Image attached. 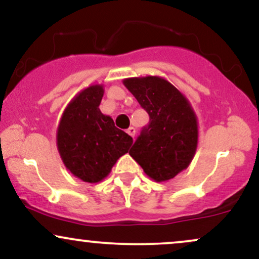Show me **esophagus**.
<instances>
[{
  "label": "esophagus",
  "instance_id": "obj_1",
  "mask_svg": "<svg viewBox=\"0 0 259 259\" xmlns=\"http://www.w3.org/2000/svg\"><path fill=\"white\" fill-rule=\"evenodd\" d=\"M126 133L129 134V135L132 136V138H134V136H135V134H136V129H135V127H134V126H130L129 129L126 130Z\"/></svg>",
  "mask_w": 259,
  "mask_h": 259
}]
</instances>
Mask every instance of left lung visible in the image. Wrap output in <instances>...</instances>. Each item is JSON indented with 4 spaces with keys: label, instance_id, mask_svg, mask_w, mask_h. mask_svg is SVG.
I'll return each mask as SVG.
<instances>
[{
    "label": "left lung",
    "instance_id": "8db88e82",
    "mask_svg": "<svg viewBox=\"0 0 259 259\" xmlns=\"http://www.w3.org/2000/svg\"><path fill=\"white\" fill-rule=\"evenodd\" d=\"M123 84L150 115L129 154L148 178L163 183L189 167L198 145V120L179 89L158 75L135 76Z\"/></svg>",
    "mask_w": 259,
    "mask_h": 259
}]
</instances>
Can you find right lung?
<instances>
[{
  "label": "right lung",
  "instance_id": "add662e5",
  "mask_svg": "<svg viewBox=\"0 0 259 259\" xmlns=\"http://www.w3.org/2000/svg\"><path fill=\"white\" fill-rule=\"evenodd\" d=\"M105 89L94 84L73 97L62 113L56 132L57 150L64 167L84 183L97 184L127 153L133 138L100 111Z\"/></svg>",
  "mask_w": 259,
  "mask_h": 259
}]
</instances>
